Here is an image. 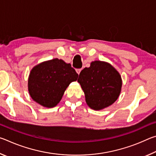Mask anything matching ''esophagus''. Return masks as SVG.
<instances>
[{
    "label": "esophagus",
    "mask_w": 156,
    "mask_h": 156,
    "mask_svg": "<svg viewBox=\"0 0 156 156\" xmlns=\"http://www.w3.org/2000/svg\"><path fill=\"white\" fill-rule=\"evenodd\" d=\"M81 71H82V69H76V72H77L78 74L79 75V74H80Z\"/></svg>",
    "instance_id": "obj_1"
}]
</instances>
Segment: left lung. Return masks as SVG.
<instances>
[{"mask_svg": "<svg viewBox=\"0 0 156 156\" xmlns=\"http://www.w3.org/2000/svg\"><path fill=\"white\" fill-rule=\"evenodd\" d=\"M87 104L94 110H102L114 103L119 97L121 76L109 62L95 60L81 71L78 79Z\"/></svg>", "mask_w": 156, "mask_h": 156, "instance_id": "1", "label": "left lung"}]
</instances>
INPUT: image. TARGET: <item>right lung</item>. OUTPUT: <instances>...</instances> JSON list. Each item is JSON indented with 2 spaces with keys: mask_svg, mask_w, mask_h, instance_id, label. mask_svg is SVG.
I'll return each mask as SVG.
<instances>
[{
  "mask_svg": "<svg viewBox=\"0 0 156 156\" xmlns=\"http://www.w3.org/2000/svg\"><path fill=\"white\" fill-rule=\"evenodd\" d=\"M78 74L69 63L58 58L39 63L32 68L28 78L31 98L41 106L52 108L59 103L69 84Z\"/></svg>",
  "mask_w": 156,
  "mask_h": 156,
  "instance_id": "add662e5",
  "label": "right lung"
}]
</instances>
